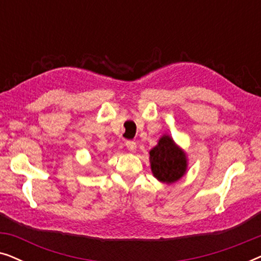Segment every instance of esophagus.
Returning a JSON list of instances; mask_svg holds the SVG:
<instances>
[{
    "instance_id": "1",
    "label": "esophagus",
    "mask_w": 261,
    "mask_h": 261,
    "mask_svg": "<svg viewBox=\"0 0 261 261\" xmlns=\"http://www.w3.org/2000/svg\"><path fill=\"white\" fill-rule=\"evenodd\" d=\"M126 147L129 149L130 152H135V149H137V142L128 140L126 141Z\"/></svg>"
}]
</instances>
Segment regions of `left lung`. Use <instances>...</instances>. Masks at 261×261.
Listing matches in <instances>:
<instances>
[{"instance_id": "1", "label": "left lung", "mask_w": 261, "mask_h": 261, "mask_svg": "<svg viewBox=\"0 0 261 261\" xmlns=\"http://www.w3.org/2000/svg\"><path fill=\"white\" fill-rule=\"evenodd\" d=\"M149 163L153 176L166 184L179 180L188 169L185 152L166 134L163 135L158 145L149 151Z\"/></svg>"}]
</instances>
